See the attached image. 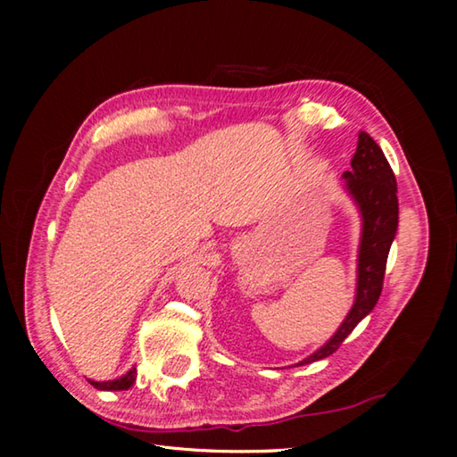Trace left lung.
I'll return each mask as SVG.
<instances>
[{"label":"left lung","mask_w":457,"mask_h":457,"mask_svg":"<svg viewBox=\"0 0 457 457\" xmlns=\"http://www.w3.org/2000/svg\"><path fill=\"white\" fill-rule=\"evenodd\" d=\"M351 171H345L343 177L346 179V189L351 191L362 213L357 300H354L349 316L340 324L337 335L300 365L335 353L353 328L373 311L383 290L386 256H389V247L395 237L399 221L395 173H393L381 146L365 130L359 133L357 153L351 159Z\"/></svg>","instance_id":"left-lung-1"}]
</instances>
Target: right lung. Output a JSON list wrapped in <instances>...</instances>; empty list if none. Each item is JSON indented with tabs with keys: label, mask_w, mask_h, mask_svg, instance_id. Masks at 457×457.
<instances>
[{
	"label": "right lung",
	"mask_w": 457,
	"mask_h": 457,
	"mask_svg": "<svg viewBox=\"0 0 457 457\" xmlns=\"http://www.w3.org/2000/svg\"><path fill=\"white\" fill-rule=\"evenodd\" d=\"M135 378H137V369H130L125 377L114 378V381H104V383L90 381V383L95 385L96 389H103V391H125V389H129L130 385L135 383Z\"/></svg>",
	"instance_id": "obj_1"
}]
</instances>
